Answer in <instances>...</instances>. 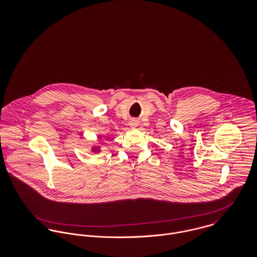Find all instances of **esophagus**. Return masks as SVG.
Returning a JSON list of instances; mask_svg holds the SVG:
<instances>
[{
  "label": "esophagus",
  "mask_w": 257,
  "mask_h": 257,
  "mask_svg": "<svg viewBox=\"0 0 257 257\" xmlns=\"http://www.w3.org/2000/svg\"><path fill=\"white\" fill-rule=\"evenodd\" d=\"M130 125H131L132 128H135V127L138 126V121H137L136 119H132V120L130 121Z\"/></svg>",
  "instance_id": "obj_1"
}]
</instances>
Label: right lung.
<instances>
[{
    "instance_id": "add662e5",
    "label": "right lung",
    "mask_w": 257,
    "mask_h": 257,
    "mask_svg": "<svg viewBox=\"0 0 257 257\" xmlns=\"http://www.w3.org/2000/svg\"><path fill=\"white\" fill-rule=\"evenodd\" d=\"M92 151H93V152H99V151H100V148H99V147H93V148H92Z\"/></svg>"
}]
</instances>
